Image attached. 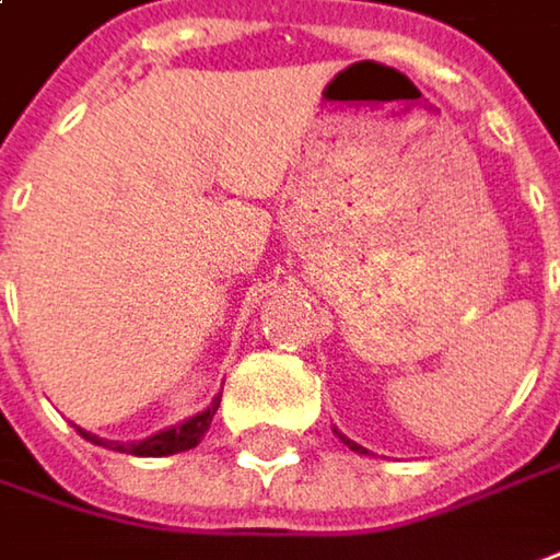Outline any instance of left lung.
Listing matches in <instances>:
<instances>
[{
    "mask_svg": "<svg viewBox=\"0 0 560 560\" xmlns=\"http://www.w3.org/2000/svg\"><path fill=\"white\" fill-rule=\"evenodd\" d=\"M331 432H335V435H338V439H341V442H345V445H348V448L357 451V454H370V451L363 448V445H357V442H351V439H348V435H345V432H338V429H331Z\"/></svg>",
    "mask_w": 560,
    "mask_h": 560,
    "instance_id": "1",
    "label": "left lung"
}]
</instances>
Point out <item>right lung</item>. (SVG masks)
<instances>
[{
  "label": "right lung",
  "mask_w": 560,
  "mask_h": 560,
  "mask_svg": "<svg viewBox=\"0 0 560 560\" xmlns=\"http://www.w3.org/2000/svg\"><path fill=\"white\" fill-rule=\"evenodd\" d=\"M219 398H222V395H215L207 410H200L197 417H187V420H182V423L168 425V429H159V432L147 435V439H140V442H109V439H100V435L86 432V429H81V425H78V432L84 435L86 442L103 445V448H109V451L135 454V457H168V454H178V451L197 448V445L203 442L209 423H212V417H215V410H219Z\"/></svg>",
  "instance_id": "add662e5"
}]
</instances>
